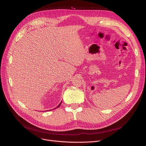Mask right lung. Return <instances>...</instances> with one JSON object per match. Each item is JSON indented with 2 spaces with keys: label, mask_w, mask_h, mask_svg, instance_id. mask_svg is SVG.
Here are the masks:
<instances>
[{
  "label": "right lung",
  "mask_w": 146,
  "mask_h": 146,
  "mask_svg": "<svg viewBox=\"0 0 146 146\" xmlns=\"http://www.w3.org/2000/svg\"><path fill=\"white\" fill-rule=\"evenodd\" d=\"M61 102H61V103H60V104H59V105H58V106H57L56 107V108H58V107H59V106H60V105L61 104ZM56 108H55V109H56Z\"/></svg>",
  "instance_id": "1"
}]
</instances>
